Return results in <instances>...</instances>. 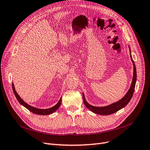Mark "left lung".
<instances>
[{"label":"left lung","instance_id":"left-lung-1","mask_svg":"<svg viewBox=\"0 0 150 150\" xmlns=\"http://www.w3.org/2000/svg\"><path fill=\"white\" fill-rule=\"evenodd\" d=\"M129 50H130V58L132 60V62L133 63V65H134V76H133L132 82V84H131V86L129 88V91H127L126 95L123 97V98H122L120 100L118 101L116 103H114L111 104H109V105H108V106H104V107H96V106H91V105L89 104L86 101L84 93H83V102H84L85 106L88 109H90L91 112L98 114L104 115H110V114H112L113 113L117 112L118 110H119L122 108H124L130 101V99H132L133 94H134V92L135 90V83H136V80H137V71H136V67H135L134 61L133 60L132 57L130 46H129Z\"/></svg>","mask_w":150,"mask_h":150}]
</instances>
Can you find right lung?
<instances>
[{"label":"right lung","instance_id":"right-lung-1","mask_svg":"<svg viewBox=\"0 0 150 150\" xmlns=\"http://www.w3.org/2000/svg\"><path fill=\"white\" fill-rule=\"evenodd\" d=\"M12 89H13V93L15 94V96L16 98V99H17V100L18 101V102L22 105V106H23L24 107H25L26 109H28L30 111H31L33 113L36 114H38V115H49V114H51L54 112L55 111H56V110L59 109V108L60 106L61 99H62V97H61L60 99H59V102L56 104H55L54 106H53L52 108L44 109H38V108H35V107H33V106H30V105L26 103L23 100V99H22L20 97V96L18 95V93H16V91L15 89L14 85H13V83H12Z\"/></svg>","mask_w":150,"mask_h":150}]
</instances>
